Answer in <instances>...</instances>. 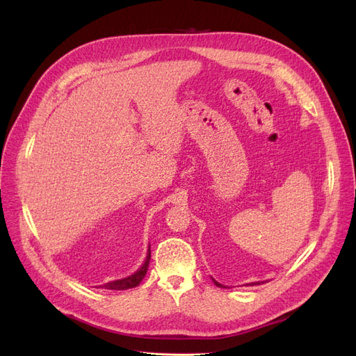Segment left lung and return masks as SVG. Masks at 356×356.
I'll list each match as a JSON object with an SVG mask.
<instances>
[{
  "label": "left lung",
  "instance_id": "8db88e82",
  "mask_svg": "<svg viewBox=\"0 0 356 356\" xmlns=\"http://www.w3.org/2000/svg\"><path fill=\"white\" fill-rule=\"evenodd\" d=\"M212 281H213V284H215V285H217V286H220V288H225V286H222V285H221L220 282H217V281H215V279H212Z\"/></svg>",
  "mask_w": 356,
  "mask_h": 356
}]
</instances>
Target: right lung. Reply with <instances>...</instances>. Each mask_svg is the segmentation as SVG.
<instances>
[{
    "instance_id": "1",
    "label": "right lung",
    "mask_w": 356,
    "mask_h": 356,
    "mask_svg": "<svg viewBox=\"0 0 356 356\" xmlns=\"http://www.w3.org/2000/svg\"><path fill=\"white\" fill-rule=\"evenodd\" d=\"M149 258H152V251H149V248H148V252H147V258H145L144 264H143L141 267H139L134 275L127 276V277H123V279H118V281L108 282V284H105L104 286H105L106 289H115V291H123V289H129V288L138 286L139 284H141V281H143L145 273H147V270H148Z\"/></svg>"
}]
</instances>
